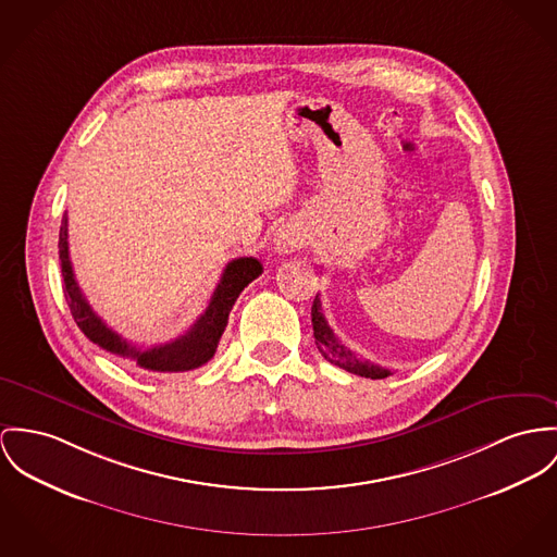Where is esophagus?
I'll use <instances>...</instances> for the list:
<instances>
[{
    "label": "esophagus",
    "mask_w": 557,
    "mask_h": 557,
    "mask_svg": "<svg viewBox=\"0 0 557 557\" xmlns=\"http://www.w3.org/2000/svg\"><path fill=\"white\" fill-rule=\"evenodd\" d=\"M273 244H275V250L280 255H290V252H295V250H299V248L305 246V237H302V233H300L297 226H282L275 233Z\"/></svg>",
    "instance_id": "obj_1"
}]
</instances>
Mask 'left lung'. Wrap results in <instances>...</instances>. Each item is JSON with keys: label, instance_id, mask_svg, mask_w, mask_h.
Instances as JSON below:
<instances>
[{"label": "left lung", "instance_id": "1", "mask_svg": "<svg viewBox=\"0 0 557 557\" xmlns=\"http://www.w3.org/2000/svg\"><path fill=\"white\" fill-rule=\"evenodd\" d=\"M311 324H313V337L315 345L320 349V354L335 367H339L347 373L360 375V377H371V380H384L387 375H392L384 367H377L369 360L358 358L349 347H345L339 337L333 333V329L329 326L324 311H322V300L315 295L313 305H311Z\"/></svg>", "mask_w": 557, "mask_h": 557}]
</instances>
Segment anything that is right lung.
<instances>
[{
  "mask_svg": "<svg viewBox=\"0 0 557 557\" xmlns=\"http://www.w3.org/2000/svg\"><path fill=\"white\" fill-rule=\"evenodd\" d=\"M59 260H61L65 300L72 309L76 324L81 326L86 337L95 345H99L101 349L116 354L121 358H131L139 369L154 371V373H184L210 362L214 358L218 342L226 329L228 313L235 300L242 295V290L262 273V264L257 258L242 257L231 260L222 271V277L215 286L210 305L184 335L154 347H135L127 339H123L116 331H112L92 311V307L85 299L70 260L67 215H63L61 231H59Z\"/></svg>",
  "mask_w": 557,
  "mask_h": 557,
  "instance_id": "right-lung-1",
  "label": "right lung"
}]
</instances>
